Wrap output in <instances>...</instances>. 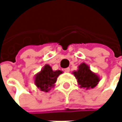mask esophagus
I'll use <instances>...</instances> for the list:
<instances>
[{
	"instance_id": "esophagus-1",
	"label": "esophagus",
	"mask_w": 122,
	"mask_h": 122,
	"mask_svg": "<svg viewBox=\"0 0 122 122\" xmlns=\"http://www.w3.org/2000/svg\"><path fill=\"white\" fill-rule=\"evenodd\" d=\"M64 71L66 72V73H68V72L70 71V68H66L64 69Z\"/></svg>"
}]
</instances>
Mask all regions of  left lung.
Masks as SVG:
<instances>
[{"label":"left lung","mask_w":122,"mask_h":122,"mask_svg":"<svg viewBox=\"0 0 122 122\" xmlns=\"http://www.w3.org/2000/svg\"><path fill=\"white\" fill-rule=\"evenodd\" d=\"M77 71H74L73 74L77 79V82L80 87L86 90L94 88L100 81V78L94 72H92L89 66L85 63H82L78 67Z\"/></svg>","instance_id":"8db88e82"}]
</instances>
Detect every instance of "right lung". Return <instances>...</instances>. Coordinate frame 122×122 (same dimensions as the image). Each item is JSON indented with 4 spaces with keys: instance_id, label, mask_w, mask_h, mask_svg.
Wrapping results in <instances>:
<instances>
[{
    "instance_id": "right-lung-1",
    "label": "right lung",
    "mask_w": 122,
    "mask_h": 122,
    "mask_svg": "<svg viewBox=\"0 0 122 122\" xmlns=\"http://www.w3.org/2000/svg\"><path fill=\"white\" fill-rule=\"evenodd\" d=\"M62 73L60 70L53 71L49 64H46L41 71L35 75V83L41 91L47 92L55 85L57 78Z\"/></svg>"
}]
</instances>
